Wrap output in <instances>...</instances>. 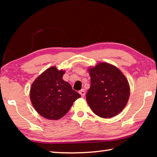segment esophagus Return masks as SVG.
I'll return each instance as SVG.
<instances>
[{
    "mask_svg": "<svg viewBox=\"0 0 157 157\" xmlns=\"http://www.w3.org/2000/svg\"><path fill=\"white\" fill-rule=\"evenodd\" d=\"M79 94L81 95L82 97H84V95H85V90L84 89H82L80 91H79Z\"/></svg>",
    "mask_w": 157,
    "mask_h": 157,
    "instance_id": "esophagus-1",
    "label": "esophagus"
}]
</instances>
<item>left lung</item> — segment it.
Listing matches in <instances>:
<instances>
[{
  "instance_id": "obj_1",
  "label": "left lung",
  "mask_w": 157,
  "mask_h": 157,
  "mask_svg": "<svg viewBox=\"0 0 157 157\" xmlns=\"http://www.w3.org/2000/svg\"><path fill=\"white\" fill-rule=\"evenodd\" d=\"M91 86L86 99L95 114L109 118L123 111L129 100V83L123 73L110 63L102 62L89 69Z\"/></svg>"
}]
</instances>
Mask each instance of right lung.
Segmentation results:
<instances>
[{
  "mask_svg": "<svg viewBox=\"0 0 157 157\" xmlns=\"http://www.w3.org/2000/svg\"><path fill=\"white\" fill-rule=\"evenodd\" d=\"M64 73L52 66L41 73L32 84L31 102L38 113L45 118L58 120L62 118L73 102L81 97L62 79Z\"/></svg>",
  "mask_w": 157,
  "mask_h": 157,
  "instance_id": "right-lung-1",
  "label": "right lung"
}]
</instances>
